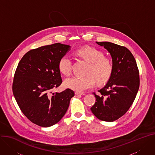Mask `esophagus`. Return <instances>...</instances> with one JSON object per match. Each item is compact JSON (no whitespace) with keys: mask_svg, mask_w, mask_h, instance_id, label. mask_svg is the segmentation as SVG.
I'll use <instances>...</instances> for the list:
<instances>
[{"mask_svg":"<svg viewBox=\"0 0 155 155\" xmlns=\"http://www.w3.org/2000/svg\"><path fill=\"white\" fill-rule=\"evenodd\" d=\"M75 94H76V95H85V93H81V92H79V91H76V92H75Z\"/></svg>","mask_w":155,"mask_h":155,"instance_id":"34e87169","label":"esophagus"}]
</instances>
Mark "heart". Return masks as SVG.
Wrapping results in <instances>:
<instances>
[{
  "label": "heart",
  "mask_w": 155,
  "mask_h": 155,
  "mask_svg": "<svg viewBox=\"0 0 155 155\" xmlns=\"http://www.w3.org/2000/svg\"><path fill=\"white\" fill-rule=\"evenodd\" d=\"M80 58L88 62L85 76H74L65 81V87L77 91H83L93 88L95 81L99 84L106 82L112 71L111 61L104 57L103 53L95 48L87 47L76 51ZM72 61L68 54L64 55L58 63V68L61 74L68 76L71 74Z\"/></svg>",
  "instance_id": "1"
}]
</instances>
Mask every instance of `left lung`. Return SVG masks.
<instances>
[{
	"label": "left lung",
	"instance_id": "8db88e82",
	"mask_svg": "<svg viewBox=\"0 0 155 155\" xmlns=\"http://www.w3.org/2000/svg\"><path fill=\"white\" fill-rule=\"evenodd\" d=\"M110 53L112 71L100 95L93 93L96 102L91 107L101 120L113 122L124 116L133 104L140 86L139 71L131 52L124 46L110 42H96Z\"/></svg>",
	"mask_w": 155,
	"mask_h": 155
}]
</instances>
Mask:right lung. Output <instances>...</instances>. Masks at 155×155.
Returning a JSON list of instances; mask_svg holds the SVG:
<instances>
[{"label":"right lung","instance_id":"right-lung-1","mask_svg":"<svg viewBox=\"0 0 155 155\" xmlns=\"http://www.w3.org/2000/svg\"><path fill=\"white\" fill-rule=\"evenodd\" d=\"M70 48L55 43L30 50L15 70L12 91L16 101L28 119L43 127L61 120L75 95L69 88L61 93L52 91L62 82L58 63Z\"/></svg>","mask_w":155,"mask_h":155}]
</instances>
